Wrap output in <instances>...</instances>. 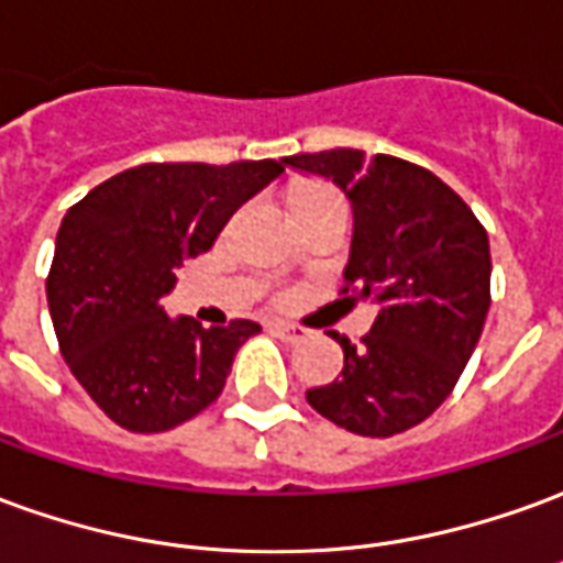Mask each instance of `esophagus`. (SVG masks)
<instances>
[{
  "mask_svg": "<svg viewBox=\"0 0 563 563\" xmlns=\"http://www.w3.org/2000/svg\"><path fill=\"white\" fill-rule=\"evenodd\" d=\"M277 335L289 344H298V341H308L310 332L305 325H292V322H277Z\"/></svg>",
  "mask_w": 563,
  "mask_h": 563,
  "instance_id": "obj_1",
  "label": "esophagus"
}]
</instances>
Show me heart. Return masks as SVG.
Segmentation results:
<instances>
[{"mask_svg":"<svg viewBox=\"0 0 563 563\" xmlns=\"http://www.w3.org/2000/svg\"><path fill=\"white\" fill-rule=\"evenodd\" d=\"M322 198H338L332 188L325 186H305L298 188L292 195V203H308V200H322Z\"/></svg>","mask_w":563,"mask_h":563,"instance_id":"obj_1","label":"heart"}]
</instances>
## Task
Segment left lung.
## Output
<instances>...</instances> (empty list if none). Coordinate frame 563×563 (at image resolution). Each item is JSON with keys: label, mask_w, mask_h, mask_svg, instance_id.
Returning a JSON list of instances; mask_svg holds the SVG:
<instances>
[{"label": "left lung", "mask_w": 563, "mask_h": 563, "mask_svg": "<svg viewBox=\"0 0 563 563\" xmlns=\"http://www.w3.org/2000/svg\"><path fill=\"white\" fill-rule=\"evenodd\" d=\"M332 179L353 203L344 289L375 301L360 347L338 338L344 368L308 390L310 408L356 435L418 427L463 375L490 308V246L466 200L435 173L393 155L329 148L283 158Z\"/></svg>", "instance_id": "left-lung-1"}]
</instances>
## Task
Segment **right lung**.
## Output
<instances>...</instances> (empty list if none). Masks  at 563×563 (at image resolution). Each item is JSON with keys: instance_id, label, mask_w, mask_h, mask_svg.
<instances>
[{"instance_id": "right-lung-1", "label": "right lung", "mask_w": 563, "mask_h": 563, "mask_svg": "<svg viewBox=\"0 0 563 563\" xmlns=\"http://www.w3.org/2000/svg\"><path fill=\"white\" fill-rule=\"evenodd\" d=\"M280 161L140 164L90 188L63 216L48 308L69 372L106 418L164 432L219 399L234 353L262 325L170 320L161 298L183 262L207 253Z\"/></svg>"}]
</instances>
